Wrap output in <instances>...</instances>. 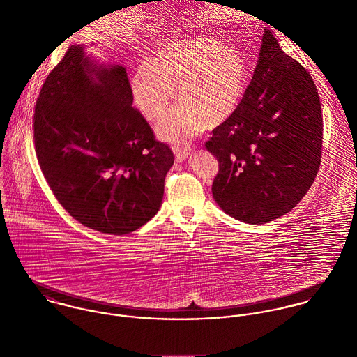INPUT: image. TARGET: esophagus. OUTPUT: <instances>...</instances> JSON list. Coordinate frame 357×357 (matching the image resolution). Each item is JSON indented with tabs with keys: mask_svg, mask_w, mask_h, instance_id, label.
Wrapping results in <instances>:
<instances>
[{
	"mask_svg": "<svg viewBox=\"0 0 357 357\" xmlns=\"http://www.w3.org/2000/svg\"><path fill=\"white\" fill-rule=\"evenodd\" d=\"M173 153L176 155L178 162H183L184 159L188 158V155L191 153V147L190 146H184V147H173Z\"/></svg>",
	"mask_w": 357,
	"mask_h": 357,
	"instance_id": "obj_1",
	"label": "esophagus"
}]
</instances>
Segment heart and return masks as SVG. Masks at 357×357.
Segmentation results:
<instances>
[{"label": "heart", "instance_id": "heart-1", "mask_svg": "<svg viewBox=\"0 0 357 357\" xmlns=\"http://www.w3.org/2000/svg\"><path fill=\"white\" fill-rule=\"evenodd\" d=\"M250 79L246 57L210 38H190L162 47L149 66L130 78L132 96L143 115L162 118L176 96L178 102L158 125L165 142H181L204 125L217 128L228 122L245 99Z\"/></svg>", "mask_w": 357, "mask_h": 357}]
</instances>
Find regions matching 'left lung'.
Wrapping results in <instances>:
<instances>
[{
	"label": "left lung",
	"mask_w": 357,
	"mask_h": 357,
	"mask_svg": "<svg viewBox=\"0 0 357 357\" xmlns=\"http://www.w3.org/2000/svg\"><path fill=\"white\" fill-rule=\"evenodd\" d=\"M321 136V107L312 77L264 29L243 102L206 143L220 163L211 185L214 201L246 224L284 215L314 181Z\"/></svg>",
	"instance_id": "1"
}]
</instances>
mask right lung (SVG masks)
<instances>
[{"label": "right lung", "instance_id": "right-lung-1", "mask_svg": "<svg viewBox=\"0 0 357 357\" xmlns=\"http://www.w3.org/2000/svg\"><path fill=\"white\" fill-rule=\"evenodd\" d=\"M85 48L71 45L41 88L36 153L71 217L102 234L125 235L158 213L174 156L132 107L125 67Z\"/></svg>", "mask_w": 357, "mask_h": 357}]
</instances>
